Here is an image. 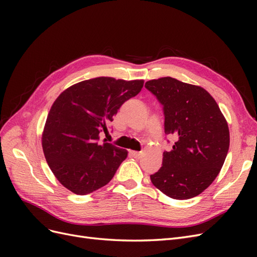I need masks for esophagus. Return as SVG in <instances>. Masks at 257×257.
<instances>
[{
    "mask_svg": "<svg viewBox=\"0 0 257 257\" xmlns=\"http://www.w3.org/2000/svg\"><path fill=\"white\" fill-rule=\"evenodd\" d=\"M130 153H131L132 157L135 158V159H139V158L142 157V152H138V151H131Z\"/></svg>",
    "mask_w": 257,
    "mask_h": 257,
    "instance_id": "obj_1",
    "label": "esophagus"
}]
</instances>
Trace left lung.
Masks as SVG:
<instances>
[{"instance_id": "obj_1", "label": "left lung", "mask_w": 257, "mask_h": 257, "mask_svg": "<svg viewBox=\"0 0 257 257\" xmlns=\"http://www.w3.org/2000/svg\"><path fill=\"white\" fill-rule=\"evenodd\" d=\"M164 110L165 134L176 143L150 176L155 188L174 199H189L211 184L226 159L229 130L214 98L199 85L172 77L147 81Z\"/></svg>"}]
</instances>
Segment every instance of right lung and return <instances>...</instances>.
I'll use <instances>...</instances> for the list:
<instances>
[{"label":"right lung","mask_w":257,"mask_h":257,"mask_svg":"<svg viewBox=\"0 0 257 257\" xmlns=\"http://www.w3.org/2000/svg\"><path fill=\"white\" fill-rule=\"evenodd\" d=\"M144 80L97 77L67 88L52 104L42 136L46 161L67 190L85 195L106 185L127 151L99 143L125 100L137 95Z\"/></svg>","instance_id":"1"}]
</instances>
